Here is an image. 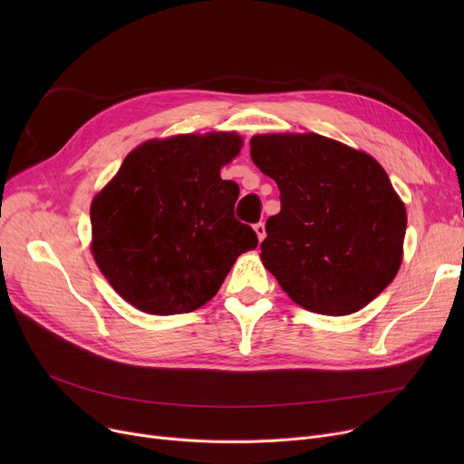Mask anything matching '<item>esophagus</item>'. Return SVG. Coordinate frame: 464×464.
Returning a JSON list of instances; mask_svg holds the SVG:
<instances>
[{"instance_id": "34e87169", "label": "esophagus", "mask_w": 464, "mask_h": 464, "mask_svg": "<svg viewBox=\"0 0 464 464\" xmlns=\"http://www.w3.org/2000/svg\"><path fill=\"white\" fill-rule=\"evenodd\" d=\"M254 231L257 233V238H259V242H261V240L265 238V235H266V233H265V224H263V222H257V224L254 226Z\"/></svg>"}]
</instances>
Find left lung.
Masks as SVG:
<instances>
[{"mask_svg":"<svg viewBox=\"0 0 464 464\" xmlns=\"http://www.w3.org/2000/svg\"><path fill=\"white\" fill-rule=\"evenodd\" d=\"M252 161L280 189L261 261L299 306L348 315L392 284L402 261L406 208L382 165L315 135H256Z\"/></svg>","mask_w":464,"mask_h":464,"instance_id":"left-lung-1","label":"left lung"}]
</instances>
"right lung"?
<instances>
[{
  "instance_id": "right-lung-1",
  "label": "right lung",
  "mask_w": 464,
  "mask_h": 464,
  "mask_svg": "<svg viewBox=\"0 0 464 464\" xmlns=\"http://www.w3.org/2000/svg\"><path fill=\"white\" fill-rule=\"evenodd\" d=\"M240 144L235 133L149 140L95 195V263L135 308L158 315L198 310L235 259L257 246L256 231L235 218L238 184L219 177Z\"/></svg>"
}]
</instances>
